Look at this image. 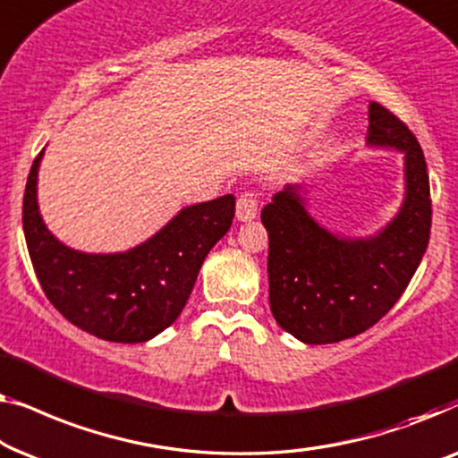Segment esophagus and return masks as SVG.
<instances>
[{"label": "esophagus", "mask_w": 458, "mask_h": 458, "mask_svg": "<svg viewBox=\"0 0 458 458\" xmlns=\"http://www.w3.org/2000/svg\"><path fill=\"white\" fill-rule=\"evenodd\" d=\"M257 211H259V201H257L255 192H242L236 201V220L238 222L255 220Z\"/></svg>", "instance_id": "esophagus-1"}]
</instances>
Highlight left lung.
<instances>
[{
    "mask_svg": "<svg viewBox=\"0 0 458 458\" xmlns=\"http://www.w3.org/2000/svg\"><path fill=\"white\" fill-rule=\"evenodd\" d=\"M367 145L404 153V201L377 234L346 238L307 211L302 186H284L261 211L269 236V307L305 344H332L369 330L401 299L429 242L428 165L415 134L369 103Z\"/></svg>",
    "mask_w": 458,
    "mask_h": 458,
    "instance_id": "obj_1",
    "label": "left lung"
}]
</instances>
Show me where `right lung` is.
Listing matches in <instances>:
<instances>
[{"instance_id": "1", "label": "right lung", "mask_w": 458, "mask_h": 458, "mask_svg": "<svg viewBox=\"0 0 458 458\" xmlns=\"http://www.w3.org/2000/svg\"><path fill=\"white\" fill-rule=\"evenodd\" d=\"M43 151L27 180L22 228L45 296L70 324L93 336L147 343L178 319L205 257L232 226L234 195L180 209L149 241L124 253H81L57 241L38 214Z\"/></svg>"}]
</instances>
